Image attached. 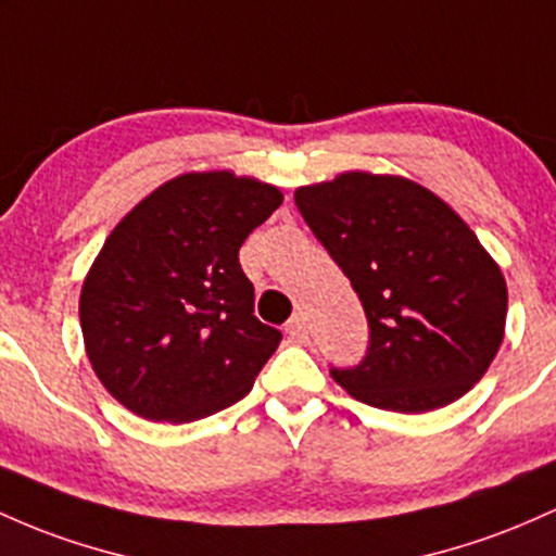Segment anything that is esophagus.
Returning <instances> with one entry per match:
<instances>
[{
    "mask_svg": "<svg viewBox=\"0 0 556 556\" xmlns=\"http://www.w3.org/2000/svg\"><path fill=\"white\" fill-rule=\"evenodd\" d=\"M288 338H290V343H298V345L308 343V327H306V319H303V316H292V319L288 321Z\"/></svg>",
    "mask_w": 556,
    "mask_h": 556,
    "instance_id": "1",
    "label": "esophagus"
}]
</instances>
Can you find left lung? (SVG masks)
Returning a JSON list of instances; mask_svg holds the SVG:
<instances>
[{"label":"left lung","instance_id":"8db88e82","mask_svg":"<svg viewBox=\"0 0 556 556\" xmlns=\"http://www.w3.org/2000/svg\"><path fill=\"white\" fill-rule=\"evenodd\" d=\"M295 205L369 321L367 358L332 369L340 388L422 414L480 382L504 340L506 282L459 213L406 176L369 170L298 187Z\"/></svg>","mask_w":556,"mask_h":556}]
</instances>
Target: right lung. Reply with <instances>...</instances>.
<instances>
[{
  "instance_id": "1",
  "label": "right lung",
  "mask_w": 556,
  "mask_h": 556,
  "mask_svg": "<svg viewBox=\"0 0 556 556\" xmlns=\"http://www.w3.org/2000/svg\"><path fill=\"white\" fill-rule=\"evenodd\" d=\"M282 205L235 170H187L115 224L78 301L84 348L118 404L194 422L250 393L282 332L253 316L240 248Z\"/></svg>"
}]
</instances>
